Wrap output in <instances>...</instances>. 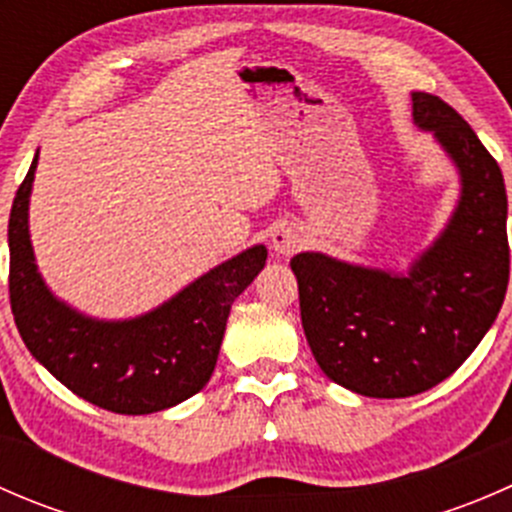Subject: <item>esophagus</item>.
<instances>
[{"label": "esophagus", "instance_id": "34e87169", "mask_svg": "<svg viewBox=\"0 0 512 512\" xmlns=\"http://www.w3.org/2000/svg\"><path fill=\"white\" fill-rule=\"evenodd\" d=\"M302 245H304L302 232L294 230L292 225L277 227L275 235H272V247H275V252H280V255H292V252H297Z\"/></svg>", "mask_w": 512, "mask_h": 512}]
</instances>
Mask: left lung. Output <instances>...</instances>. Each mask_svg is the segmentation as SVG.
<instances>
[{"mask_svg": "<svg viewBox=\"0 0 512 512\" xmlns=\"http://www.w3.org/2000/svg\"><path fill=\"white\" fill-rule=\"evenodd\" d=\"M414 121L436 133L463 193L436 245L406 275L294 255L299 312L314 359L334 384L374 399L433 389L478 347L510 277L508 195L498 160L443 98L416 91Z\"/></svg>", "mask_w": 512, "mask_h": 512, "instance_id": "1", "label": "left lung"}]
</instances>
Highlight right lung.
Masks as SVG:
<instances>
[{"label": "right lung", "instance_id": "right-lung-1", "mask_svg": "<svg viewBox=\"0 0 512 512\" xmlns=\"http://www.w3.org/2000/svg\"><path fill=\"white\" fill-rule=\"evenodd\" d=\"M34 168L36 158L9 213V304L29 352L66 389L113 414H156L198 394L232 302L265 267V247L223 262L146 317L94 322L51 297L36 272L27 227Z\"/></svg>", "mask_w": 512, "mask_h": 512}]
</instances>
